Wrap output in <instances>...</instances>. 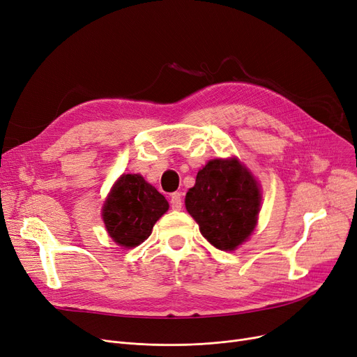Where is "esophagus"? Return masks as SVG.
Wrapping results in <instances>:
<instances>
[{"label":"esophagus","instance_id":"1","mask_svg":"<svg viewBox=\"0 0 357 357\" xmlns=\"http://www.w3.org/2000/svg\"><path fill=\"white\" fill-rule=\"evenodd\" d=\"M169 205H172V208H173L174 211H180L181 206H183L181 193L176 192V193H173L172 196H169Z\"/></svg>","mask_w":357,"mask_h":357}]
</instances>
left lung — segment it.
<instances>
[{
  "instance_id": "left-lung-1",
  "label": "left lung",
  "mask_w": 357,
  "mask_h": 357,
  "mask_svg": "<svg viewBox=\"0 0 357 357\" xmlns=\"http://www.w3.org/2000/svg\"><path fill=\"white\" fill-rule=\"evenodd\" d=\"M260 190L236 160H212L185 195V209L216 248L231 251L243 244L257 224Z\"/></svg>"
}]
</instances>
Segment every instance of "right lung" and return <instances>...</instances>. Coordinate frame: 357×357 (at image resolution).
<instances>
[{"label":"right lung","mask_w":357,"mask_h":357,"mask_svg":"<svg viewBox=\"0 0 357 357\" xmlns=\"http://www.w3.org/2000/svg\"><path fill=\"white\" fill-rule=\"evenodd\" d=\"M167 211V199L142 176L123 174L105 203L103 220L114 243L130 248L148 238Z\"/></svg>","instance_id":"1"}]
</instances>
